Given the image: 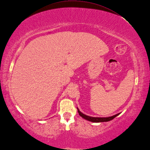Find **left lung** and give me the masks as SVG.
I'll list each match as a JSON object with an SVG mask.
<instances>
[{"label":"left lung","mask_w":150,"mask_h":150,"mask_svg":"<svg viewBox=\"0 0 150 150\" xmlns=\"http://www.w3.org/2000/svg\"><path fill=\"white\" fill-rule=\"evenodd\" d=\"M78 109V113L79 115L81 116L82 118H83L85 120H88V121L90 122H96V123H97V122H109L110 121V120L114 119L115 117H116L118 115H120V113H118V114H116L114 116H110V117H107V118H98V117H92V116H87V115H85L83 114V113L80 111L79 110V109L77 108Z\"/></svg>","instance_id":"obj_1"}]
</instances>
